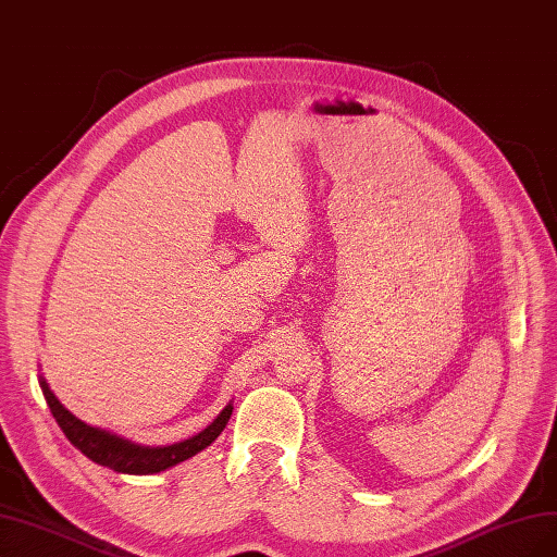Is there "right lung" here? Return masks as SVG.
I'll return each mask as SVG.
<instances>
[{"label": "right lung", "mask_w": 557, "mask_h": 557, "mask_svg": "<svg viewBox=\"0 0 557 557\" xmlns=\"http://www.w3.org/2000/svg\"><path fill=\"white\" fill-rule=\"evenodd\" d=\"M40 391L46 395V403L59 422V428L63 430L65 438H69L77 450H82L88 459L107 466V469L116 471V473H129V475H152L171 469V466L181 463L201 450H206L210 443L224 432L226 422L231 420L233 405H226L224 411H221L210 425L181 443H171V446H160V448H150V446H139V443H132L127 438H121L116 434H111L100 428L86 425L84 420L73 416L69 409H65L48 382L40 376Z\"/></svg>", "instance_id": "obj_1"}]
</instances>
